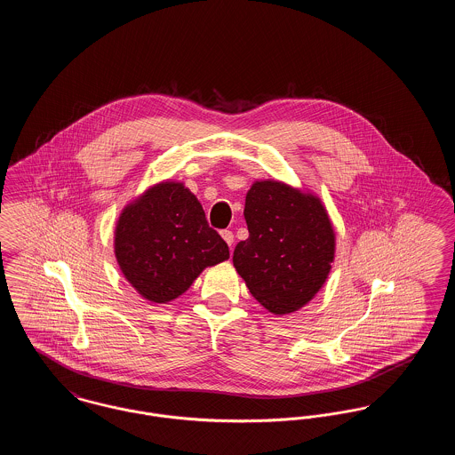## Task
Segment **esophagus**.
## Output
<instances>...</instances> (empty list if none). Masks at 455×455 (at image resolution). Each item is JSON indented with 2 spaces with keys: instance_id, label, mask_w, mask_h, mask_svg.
Masks as SVG:
<instances>
[{
  "instance_id": "34e87169",
  "label": "esophagus",
  "mask_w": 455,
  "mask_h": 455,
  "mask_svg": "<svg viewBox=\"0 0 455 455\" xmlns=\"http://www.w3.org/2000/svg\"><path fill=\"white\" fill-rule=\"evenodd\" d=\"M221 237L228 243V247L234 245V240H235V238H234V234H232L230 230H223V232H221Z\"/></svg>"
}]
</instances>
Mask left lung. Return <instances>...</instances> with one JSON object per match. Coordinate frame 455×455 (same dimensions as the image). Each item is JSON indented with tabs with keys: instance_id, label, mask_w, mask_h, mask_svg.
Listing matches in <instances>:
<instances>
[{
	"instance_id": "left-lung-1",
	"label": "left lung",
	"mask_w": 455,
	"mask_h": 455,
	"mask_svg": "<svg viewBox=\"0 0 455 455\" xmlns=\"http://www.w3.org/2000/svg\"><path fill=\"white\" fill-rule=\"evenodd\" d=\"M249 237L234 266L258 302L276 315L302 308L323 288L336 235L324 204L278 180H258L245 196Z\"/></svg>"
}]
</instances>
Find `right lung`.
Listing matches in <instances>:
<instances>
[{
    "label": "right lung",
    "mask_w": 455,
    "mask_h": 455,
    "mask_svg": "<svg viewBox=\"0 0 455 455\" xmlns=\"http://www.w3.org/2000/svg\"><path fill=\"white\" fill-rule=\"evenodd\" d=\"M114 252L131 286L147 300L182 295L201 271L230 258L201 203L182 182H160L130 203L116 225Z\"/></svg>",
    "instance_id": "right-lung-1"
}]
</instances>
